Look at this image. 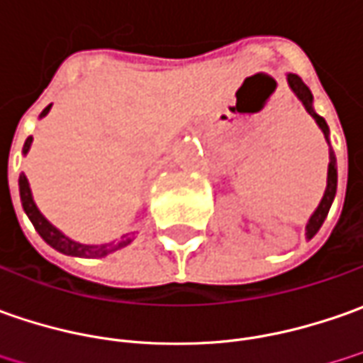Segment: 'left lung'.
I'll list each match as a JSON object with an SVG mask.
<instances>
[{"mask_svg": "<svg viewBox=\"0 0 363 363\" xmlns=\"http://www.w3.org/2000/svg\"><path fill=\"white\" fill-rule=\"evenodd\" d=\"M287 82H289V86H291V90L295 92V96L303 102V106L306 110L315 118V122L319 124V128L323 132V136H325V140L330 143V128H328V122L319 116L318 112L313 110V96L309 92V88H307L303 80L299 78V76H295V74H289L287 76ZM335 189H337V169H335V155H333V150H330V169H328V189H325V194H323V199H321V203L315 208V213L311 215V219L307 223V239H311L315 233L319 231V227L323 225V220L328 217V213H330V206L333 203V196H335Z\"/></svg>", "mask_w": 363, "mask_h": 363, "instance_id": "left-lung-1", "label": "left lung"}]
</instances>
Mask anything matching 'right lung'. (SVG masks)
<instances>
[{"label": "right lung", "instance_id": "obj_1", "mask_svg": "<svg viewBox=\"0 0 363 363\" xmlns=\"http://www.w3.org/2000/svg\"><path fill=\"white\" fill-rule=\"evenodd\" d=\"M48 110H50V106L45 108L44 112H42V116L48 114ZM30 144H32V136L26 140V144H23V152H28V150H30ZM19 196H21V206H23L26 215L30 217L32 225L35 227V231L40 233V237L44 239L45 243L52 245L54 249L62 251V253H66V255L104 257L108 255V253L118 251V249H122V247H126V245L130 243V239H120V241H112V243H104V245H82V243H76V241H72V239H68L66 235H62V233L57 231L54 225H50V223L44 219V215L38 211V206H35V203H33L32 191H30V184H28L26 174H19Z\"/></svg>", "mask_w": 363, "mask_h": 363}]
</instances>
